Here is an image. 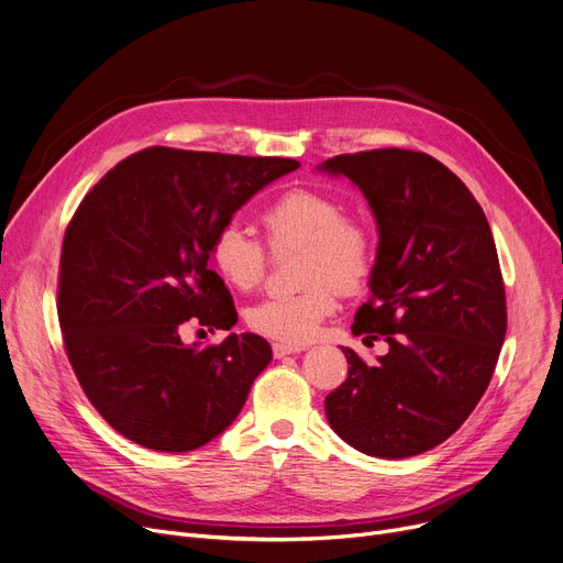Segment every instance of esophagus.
<instances>
[{"mask_svg": "<svg viewBox=\"0 0 563 563\" xmlns=\"http://www.w3.org/2000/svg\"><path fill=\"white\" fill-rule=\"evenodd\" d=\"M301 351H306V346H291V344H280V342L274 344L276 358H285V356H291V353H301Z\"/></svg>", "mask_w": 563, "mask_h": 563, "instance_id": "obj_1", "label": "esophagus"}]
</instances>
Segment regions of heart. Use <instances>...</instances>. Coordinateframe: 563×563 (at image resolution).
Masks as SVG:
<instances>
[{
    "instance_id": "heart-1",
    "label": "heart",
    "mask_w": 563,
    "mask_h": 563,
    "mask_svg": "<svg viewBox=\"0 0 563 563\" xmlns=\"http://www.w3.org/2000/svg\"><path fill=\"white\" fill-rule=\"evenodd\" d=\"M264 225L272 244L301 246L299 291L255 303L249 327L280 344L299 346L317 338L321 321L335 312L341 289H358L372 274L374 236L369 228L344 217V205L329 194L291 189L266 207ZM210 257L217 274L236 289H253L266 272V255L255 236L236 221L214 234Z\"/></svg>"
}]
</instances>
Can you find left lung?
<instances>
[{"label": "left lung", "instance_id": "obj_1", "mask_svg": "<svg viewBox=\"0 0 563 563\" xmlns=\"http://www.w3.org/2000/svg\"><path fill=\"white\" fill-rule=\"evenodd\" d=\"M319 173L349 177L376 219L369 301L353 335L386 338L367 365L342 346L349 376L327 397L331 429L353 450L408 459L448 440L486 393L507 333L505 283L482 205L424 153L338 155Z\"/></svg>", "mask_w": 563, "mask_h": 563}]
</instances>
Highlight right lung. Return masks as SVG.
I'll list each match as a JSON object with an SVG mask.
<instances>
[{"label":"right lung","instance_id":"obj_1","mask_svg":"<svg viewBox=\"0 0 563 563\" xmlns=\"http://www.w3.org/2000/svg\"><path fill=\"white\" fill-rule=\"evenodd\" d=\"M297 159L147 147L86 194L62 251L58 321L88 401L121 435L191 452L223 433L272 363L255 333L185 344V323L230 331L236 310L212 269L221 225Z\"/></svg>","mask_w":563,"mask_h":563}]
</instances>
